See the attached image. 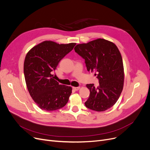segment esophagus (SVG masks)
I'll return each instance as SVG.
<instances>
[{"label":"esophagus","instance_id":"obj_1","mask_svg":"<svg viewBox=\"0 0 150 150\" xmlns=\"http://www.w3.org/2000/svg\"><path fill=\"white\" fill-rule=\"evenodd\" d=\"M80 88V87H73V89H74V90H75V91L79 90Z\"/></svg>","mask_w":150,"mask_h":150}]
</instances>
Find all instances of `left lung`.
<instances>
[{
	"instance_id": "1",
	"label": "left lung",
	"mask_w": 150,
	"mask_h": 150,
	"mask_svg": "<svg viewBox=\"0 0 150 150\" xmlns=\"http://www.w3.org/2000/svg\"><path fill=\"white\" fill-rule=\"evenodd\" d=\"M76 53L85 60L88 71H94L99 86L88 84L90 91L85 106L97 112H103L113 106L123 89L124 67L120 52L112 42L98 38L87 43L77 45Z\"/></svg>"
}]
</instances>
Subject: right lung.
Instances as JSON below:
<instances>
[{
  "mask_svg": "<svg viewBox=\"0 0 150 150\" xmlns=\"http://www.w3.org/2000/svg\"><path fill=\"white\" fill-rule=\"evenodd\" d=\"M75 45L44 41L30 50L25 56V83L32 99L42 110L54 111L62 108L68 102L72 89L59 84L54 79L53 74L60 61Z\"/></svg>",
  "mask_w": 150,
  "mask_h": 150,
  "instance_id": "obj_1",
  "label": "right lung"
}]
</instances>
